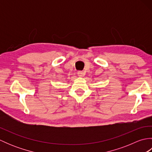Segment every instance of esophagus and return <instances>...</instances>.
Masks as SVG:
<instances>
[{
  "label": "esophagus",
  "instance_id": "1",
  "mask_svg": "<svg viewBox=\"0 0 152 152\" xmlns=\"http://www.w3.org/2000/svg\"><path fill=\"white\" fill-rule=\"evenodd\" d=\"M78 75L79 77H82L83 75H84V73H83V71H78Z\"/></svg>",
  "mask_w": 152,
  "mask_h": 152
}]
</instances>
